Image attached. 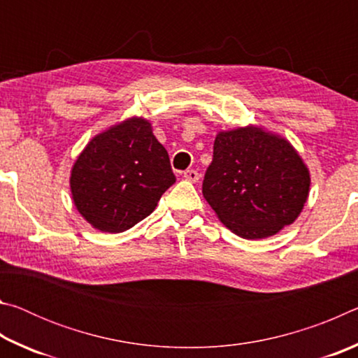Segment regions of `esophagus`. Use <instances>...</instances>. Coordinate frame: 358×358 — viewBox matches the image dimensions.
<instances>
[{
	"mask_svg": "<svg viewBox=\"0 0 358 358\" xmlns=\"http://www.w3.org/2000/svg\"><path fill=\"white\" fill-rule=\"evenodd\" d=\"M183 177H185V180H187V181H192V183H197L199 178H201V173H199L197 171H194V169H189V171H186V172L183 173Z\"/></svg>",
	"mask_w": 358,
	"mask_h": 358,
	"instance_id": "obj_1",
	"label": "esophagus"
}]
</instances>
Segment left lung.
<instances>
[{
	"label": "left lung",
	"instance_id": "left-lung-1",
	"mask_svg": "<svg viewBox=\"0 0 358 358\" xmlns=\"http://www.w3.org/2000/svg\"><path fill=\"white\" fill-rule=\"evenodd\" d=\"M308 191L310 173L287 141L256 128L216 136L202 194L235 235L280 232L300 215Z\"/></svg>",
	"mask_w": 358,
	"mask_h": 358
}]
</instances>
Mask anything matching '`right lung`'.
<instances>
[{
	"label": "right lung",
	"mask_w": 358,
	"mask_h": 358,
	"mask_svg": "<svg viewBox=\"0 0 358 358\" xmlns=\"http://www.w3.org/2000/svg\"><path fill=\"white\" fill-rule=\"evenodd\" d=\"M173 183L167 150L142 118L96 136L71 173L77 210L92 226L110 234L145 220Z\"/></svg>",
	"instance_id": "1"
}]
</instances>
